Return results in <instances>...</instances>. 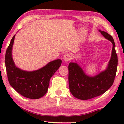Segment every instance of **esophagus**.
Returning <instances> with one entry per match:
<instances>
[{
  "mask_svg": "<svg viewBox=\"0 0 124 124\" xmlns=\"http://www.w3.org/2000/svg\"><path fill=\"white\" fill-rule=\"evenodd\" d=\"M70 58H71V56L69 54H66L65 55H64L63 59L65 62H68L69 60H70Z\"/></svg>",
  "mask_w": 124,
  "mask_h": 124,
  "instance_id": "1",
  "label": "esophagus"
}]
</instances>
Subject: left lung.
<instances>
[{"instance_id": "left-lung-1", "label": "left lung", "mask_w": 124, "mask_h": 124, "mask_svg": "<svg viewBox=\"0 0 124 124\" xmlns=\"http://www.w3.org/2000/svg\"><path fill=\"white\" fill-rule=\"evenodd\" d=\"M101 34L113 45L111 58L106 70L94 77H89L77 63L70 62L68 65V81L70 93L74 97L87 100L103 94L112 86L117 72L118 58L113 37L99 30Z\"/></svg>"}]
</instances>
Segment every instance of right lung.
Returning a JSON list of instances; mask_svg holds the SVG:
<instances>
[{
    "mask_svg": "<svg viewBox=\"0 0 124 124\" xmlns=\"http://www.w3.org/2000/svg\"><path fill=\"white\" fill-rule=\"evenodd\" d=\"M15 35L6 50L5 64L9 84L15 90L29 99H39L48 90L51 77L62 64L60 59L54 60L38 70L26 72L15 66L12 57V48Z\"/></svg>",
    "mask_w": 124,
    "mask_h": 124,
    "instance_id": "right-lung-1",
    "label": "right lung"
}]
</instances>
